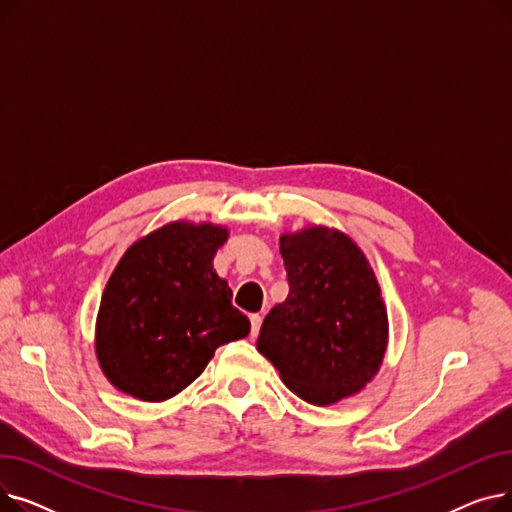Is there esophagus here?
Returning a JSON list of instances; mask_svg holds the SVG:
<instances>
[{"instance_id": "34e87169", "label": "esophagus", "mask_w": 512, "mask_h": 512, "mask_svg": "<svg viewBox=\"0 0 512 512\" xmlns=\"http://www.w3.org/2000/svg\"><path fill=\"white\" fill-rule=\"evenodd\" d=\"M259 328H261V315L253 313V315H251V336H253V338L259 334Z\"/></svg>"}]
</instances>
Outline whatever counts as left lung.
Listing matches in <instances>:
<instances>
[{
  "label": "left lung",
  "mask_w": 512,
  "mask_h": 512,
  "mask_svg": "<svg viewBox=\"0 0 512 512\" xmlns=\"http://www.w3.org/2000/svg\"><path fill=\"white\" fill-rule=\"evenodd\" d=\"M288 297L265 315L257 351L315 407L359 394L388 348V311L371 265L338 228L311 224L280 236Z\"/></svg>",
  "instance_id": "1"
}]
</instances>
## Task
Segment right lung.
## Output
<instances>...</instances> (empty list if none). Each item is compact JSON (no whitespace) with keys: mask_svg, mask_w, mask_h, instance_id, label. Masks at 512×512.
<instances>
[{"mask_svg":"<svg viewBox=\"0 0 512 512\" xmlns=\"http://www.w3.org/2000/svg\"><path fill=\"white\" fill-rule=\"evenodd\" d=\"M226 226L176 220L134 240L107 280L95 321L97 363L114 388L164 402L191 386L215 348L251 321L213 270Z\"/></svg>","mask_w":512,"mask_h":512,"instance_id":"right-lung-1","label":"right lung"}]
</instances>
